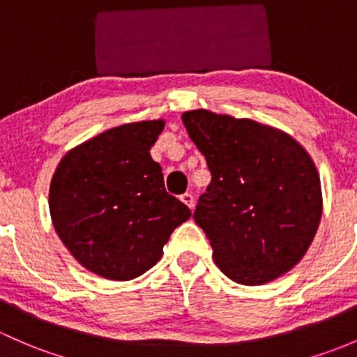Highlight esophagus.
Listing matches in <instances>:
<instances>
[{
	"mask_svg": "<svg viewBox=\"0 0 357 357\" xmlns=\"http://www.w3.org/2000/svg\"><path fill=\"white\" fill-rule=\"evenodd\" d=\"M180 199H182V203H183V204L189 206L190 209L194 208V196H192V194H189V192L182 194V196H180Z\"/></svg>",
	"mask_w": 357,
	"mask_h": 357,
	"instance_id": "esophagus-1",
	"label": "esophagus"
}]
</instances>
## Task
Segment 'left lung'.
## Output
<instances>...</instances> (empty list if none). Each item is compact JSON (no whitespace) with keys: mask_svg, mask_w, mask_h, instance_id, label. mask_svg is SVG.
<instances>
[{"mask_svg":"<svg viewBox=\"0 0 357 357\" xmlns=\"http://www.w3.org/2000/svg\"><path fill=\"white\" fill-rule=\"evenodd\" d=\"M182 122L211 172L194 220L216 266L242 285L292 270L313 242L323 208L306 149L270 125L208 109L185 112Z\"/></svg>","mask_w":357,"mask_h":357,"instance_id":"1","label":"left lung"}]
</instances>
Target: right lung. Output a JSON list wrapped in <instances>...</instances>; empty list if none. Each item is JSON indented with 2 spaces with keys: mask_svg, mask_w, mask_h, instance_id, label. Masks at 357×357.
Instances as JSON below:
<instances>
[{
  "mask_svg": "<svg viewBox=\"0 0 357 357\" xmlns=\"http://www.w3.org/2000/svg\"><path fill=\"white\" fill-rule=\"evenodd\" d=\"M165 120L125 123L82 142L61 158L50 185L58 237L86 270L132 280L163 255L190 209L165 190L149 149Z\"/></svg>",
  "mask_w": 357,
  "mask_h": 357,
  "instance_id": "obj_1",
  "label": "right lung"
}]
</instances>
